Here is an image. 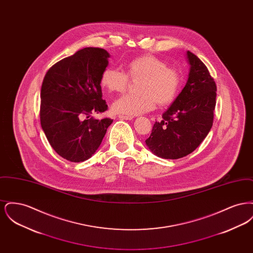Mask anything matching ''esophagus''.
<instances>
[{"label":"esophagus","mask_w":253,"mask_h":253,"mask_svg":"<svg viewBox=\"0 0 253 253\" xmlns=\"http://www.w3.org/2000/svg\"><path fill=\"white\" fill-rule=\"evenodd\" d=\"M119 119L121 120H125V121H132L133 117L132 116H119Z\"/></svg>","instance_id":"1"}]
</instances>
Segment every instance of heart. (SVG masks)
<instances>
[{
	"label": "heart",
	"mask_w": 253,
	"mask_h": 253,
	"mask_svg": "<svg viewBox=\"0 0 253 253\" xmlns=\"http://www.w3.org/2000/svg\"><path fill=\"white\" fill-rule=\"evenodd\" d=\"M126 74L119 69L106 68L100 78V84L109 93L123 92L129 79H140L137 84L139 94H127L118 98L113 110L122 115L136 116L149 112L159 105L170 104L180 88V75L167 67L164 60L152 55H144L130 60L125 65Z\"/></svg>",
	"instance_id": "obj_1"
}]
</instances>
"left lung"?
<instances>
[{"label": "left lung", "mask_w": 253, "mask_h": 253, "mask_svg": "<svg viewBox=\"0 0 253 253\" xmlns=\"http://www.w3.org/2000/svg\"><path fill=\"white\" fill-rule=\"evenodd\" d=\"M186 58L190 66L186 85L145 140L154 155L165 159L193 153L212 127L216 85L197 56L187 51Z\"/></svg>", "instance_id": "left-lung-1"}]
</instances>
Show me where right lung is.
<instances>
[{
    "label": "right lung",
    "mask_w": 253,
    "mask_h": 253,
    "mask_svg": "<svg viewBox=\"0 0 253 253\" xmlns=\"http://www.w3.org/2000/svg\"><path fill=\"white\" fill-rule=\"evenodd\" d=\"M110 54L86 47L58 61L46 73L41 90V125L55 152L71 162L92 157L113 120H96L103 113L100 78Z\"/></svg>",
    "instance_id": "right-lung-1"
}]
</instances>
